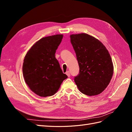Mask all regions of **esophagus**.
Here are the masks:
<instances>
[{
    "label": "esophagus",
    "instance_id": "1",
    "mask_svg": "<svg viewBox=\"0 0 132 132\" xmlns=\"http://www.w3.org/2000/svg\"><path fill=\"white\" fill-rule=\"evenodd\" d=\"M66 74L67 75V76L68 77H70V72L69 71H67V72H66Z\"/></svg>",
    "mask_w": 132,
    "mask_h": 132
}]
</instances>
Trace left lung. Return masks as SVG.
Wrapping results in <instances>:
<instances>
[{
    "label": "left lung",
    "instance_id": "left-lung-1",
    "mask_svg": "<svg viewBox=\"0 0 132 132\" xmlns=\"http://www.w3.org/2000/svg\"><path fill=\"white\" fill-rule=\"evenodd\" d=\"M79 66L74 81L79 91L87 96L101 94L111 81L113 63L106 48L97 39L86 34L70 35Z\"/></svg>",
    "mask_w": 132,
    "mask_h": 132
}]
</instances>
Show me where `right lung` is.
Returning <instances> with one entry per match:
<instances>
[{"instance_id":"right-lung-1","label":"right lung","mask_w":132,"mask_h":132,"mask_svg":"<svg viewBox=\"0 0 132 132\" xmlns=\"http://www.w3.org/2000/svg\"><path fill=\"white\" fill-rule=\"evenodd\" d=\"M63 36L55 35L40 39L27 52L23 60L22 72L25 82L39 96L53 95L68 78L55 57Z\"/></svg>"}]
</instances>
